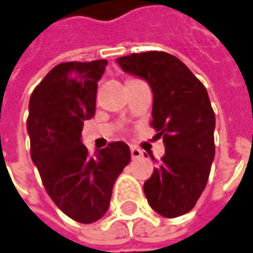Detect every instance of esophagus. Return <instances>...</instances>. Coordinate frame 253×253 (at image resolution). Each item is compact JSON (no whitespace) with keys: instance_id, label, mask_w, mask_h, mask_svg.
<instances>
[{"instance_id":"obj_1","label":"esophagus","mask_w":253,"mask_h":253,"mask_svg":"<svg viewBox=\"0 0 253 253\" xmlns=\"http://www.w3.org/2000/svg\"><path fill=\"white\" fill-rule=\"evenodd\" d=\"M130 154H131V158H133V160L142 158V155H143V152H142L139 148H136V146H131V148H130Z\"/></svg>"}]
</instances>
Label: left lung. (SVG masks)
<instances>
[{
	"label": "left lung",
	"instance_id": "obj_1",
	"mask_svg": "<svg viewBox=\"0 0 253 253\" xmlns=\"http://www.w3.org/2000/svg\"><path fill=\"white\" fill-rule=\"evenodd\" d=\"M117 64L151 86V125L166 146L143 184L148 204L166 218L180 217L202 195L215 157V116L208 92L186 64L167 52L131 54L117 58Z\"/></svg>",
	"mask_w": 253,
	"mask_h": 253
}]
</instances>
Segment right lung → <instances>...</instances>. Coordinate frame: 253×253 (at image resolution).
<instances>
[{
	"instance_id": "right-lung-1",
	"label": "right lung",
	"mask_w": 253,
	"mask_h": 253,
	"mask_svg": "<svg viewBox=\"0 0 253 253\" xmlns=\"http://www.w3.org/2000/svg\"><path fill=\"white\" fill-rule=\"evenodd\" d=\"M107 64V60L58 64L29 101L32 161L54 204L83 224L105 215L114 183L130 163L125 142H113L92 157L82 143L83 123L95 116L98 82Z\"/></svg>"
}]
</instances>
